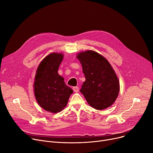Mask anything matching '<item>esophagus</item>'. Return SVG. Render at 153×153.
<instances>
[{"mask_svg": "<svg viewBox=\"0 0 153 153\" xmlns=\"http://www.w3.org/2000/svg\"><path fill=\"white\" fill-rule=\"evenodd\" d=\"M73 89L74 92H78V91H79V87H74L73 88Z\"/></svg>", "mask_w": 153, "mask_h": 153, "instance_id": "obj_1", "label": "esophagus"}]
</instances>
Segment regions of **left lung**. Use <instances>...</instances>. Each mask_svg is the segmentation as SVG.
Listing matches in <instances>:
<instances>
[{
    "mask_svg": "<svg viewBox=\"0 0 153 153\" xmlns=\"http://www.w3.org/2000/svg\"><path fill=\"white\" fill-rule=\"evenodd\" d=\"M85 81L80 91L92 108L105 109L113 105L119 92V82L108 61L93 50L77 54Z\"/></svg>",
    "mask_w": 153,
    "mask_h": 153,
    "instance_id": "left-lung-1",
    "label": "left lung"
}]
</instances>
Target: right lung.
<instances>
[{
	"label": "right lung",
	"instance_id": "obj_1",
	"mask_svg": "<svg viewBox=\"0 0 153 153\" xmlns=\"http://www.w3.org/2000/svg\"><path fill=\"white\" fill-rule=\"evenodd\" d=\"M63 53H52L39 64L34 82V92L40 107L52 113L63 110L73 90L67 86L58 71L63 61Z\"/></svg>",
	"mask_w": 153,
	"mask_h": 153
}]
</instances>
